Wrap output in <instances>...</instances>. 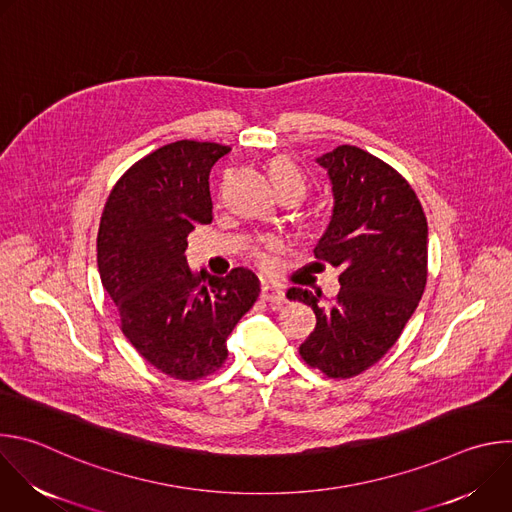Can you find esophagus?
I'll return each instance as SVG.
<instances>
[{
	"label": "esophagus",
	"mask_w": 512,
	"mask_h": 512,
	"mask_svg": "<svg viewBox=\"0 0 512 512\" xmlns=\"http://www.w3.org/2000/svg\"><path fill=\"white\" fill-rule=\"evenodd\" d=\"M261 298L265 302H269L271 306H281L285 302V291L277 285H271V283H263L261 287Z\"/></svg>",
	"instance_id": "obj_1"
}]
</instances>
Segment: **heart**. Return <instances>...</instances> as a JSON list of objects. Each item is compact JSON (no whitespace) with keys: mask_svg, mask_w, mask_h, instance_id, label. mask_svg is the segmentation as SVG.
<instances>
[{"mask_svg":"<svg viewBox=\"0 0 512 512\" xmlns=\"http://www.w3.org/2000/svg\"><path fill=\"white\" fill-rule=\"evenodd\" d=\"M269 178H271V182H273L277 192H281L285 188H296V190H300L304 194V190H306V178H304L302 170L294 162H291L289 158H285V156H279V158L271 160V164H269ZM275 249H279V243L267 241L265 245L253 249L251 255H253V259L261 267H267L271 263V253Z\"/></svg>","mask_w":512,"mask_h":512,"instance_id":"b5f03b06","label":"heart"}]
</instances>
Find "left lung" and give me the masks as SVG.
<instances>
[{
    "label": "left lung",
    "mask_w": 512,
    "mask_h": 512,
    "mask_svg": "<svg viewBox=\"0 0 512 512\" xmlns=\"http://www.w3.org/2000/svg\"><path fill=\"white\" fill-rule=\"evenodd\" d=\"M334 194L332 218L314 255L340 267V291L302 287L289 300L312 306L316 328L300 346L312 369L350 379L379 362L413 316L427 281V221L409 182L356 145L318 158Z\"/></svg>",
    "instance_id": "1"
}]
</instances>
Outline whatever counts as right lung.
<instances>
[{"label": "right lung", "instance_id": "obj_1", "mask_svg": "<svg viewBox=\"0 0 512 512\" xmlns=\"http://www.w3.org/2000/svg\"><path fill=\"white\" fill-rule=\"evenodd\" d=\"M229 145L182 139L135 162L113 186L97 235L101 283L121 330L154 367L196 381L223 367L227 338L259 298L245 267L227 277L190 271L184 251L212 221L210 168Z\"/></svg>", "mask_w": 512, "mask_h": 512}]
</instances>
